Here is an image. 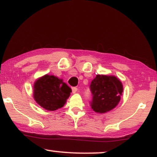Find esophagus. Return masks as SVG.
I'll return each instance as SVG.
<instances>
[{"label": "esophagus", "mask_w": 157, "mask_h": 157, "mask_svg": "<svg viewBox=\"0 0 157 157\" xmlns=\"http://www.w3.org/2000/svg\"><path fill=\"white\" fill-rule=\"evenodd\" d=\"M71 90H72V93L75 94V93L77 92V89L76 87H72V88H71Z\"/></svg>", "instance_id": "esophagus-1"}]
</instances>
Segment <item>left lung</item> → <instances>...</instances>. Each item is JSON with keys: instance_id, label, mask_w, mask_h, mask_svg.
<instances>
[{"instance_id": "1", "label": "left lung", "mask_w": 157, "mask_h": 157, "mask_svg": "<svg viewBox=\"0 0 157 157\" xmlns=\"http://www.w3.org/2000/svg\"><path fill=\"white\" fill-rule=\"evenodd\" d=\"M93 95L91 109L95 112L104 113L118 105L123 91V86L117 77L113 75H97L90 85Z\"/></svg>"}]
</instances>
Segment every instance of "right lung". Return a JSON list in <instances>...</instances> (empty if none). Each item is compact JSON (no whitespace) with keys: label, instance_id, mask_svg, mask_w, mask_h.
<instances>
[{"label":"right lung","instance_id":"obj_1","mask_svg":"<svg viewBox=\"0 0 157 157\" xmlns=\"http://www.w3.org/2000/svg\"><path fill=\"white\" fill-rule=\"evenodd\" d=\"M33 89V97L36 102L50 111L62 108L71 92V88L63 79L48 75L37 79Z\"/></svg>","mask_w":157,"mask_h":157}]
</instances>
